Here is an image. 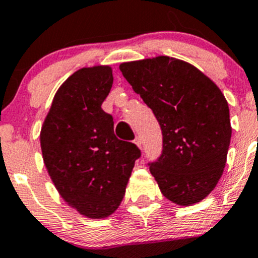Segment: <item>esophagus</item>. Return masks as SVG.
Masks as SVG:
<instances>
[{
	"instance_id": "1",
	"label": "esophagus",
	"mask_w": 258,
	"mask_h": 258,
	"mask_svg": "<svg viewBox=\"0 0 258 258\" xmlns=\"http://www.w3.org/2000/svg\"><path fill=\"white\" fill-rule=\"evenodd\" d=\"M135 144H136V146L139 148H142V141H141V137H136V139H135Z\"/></svg>"
}]
</instances>
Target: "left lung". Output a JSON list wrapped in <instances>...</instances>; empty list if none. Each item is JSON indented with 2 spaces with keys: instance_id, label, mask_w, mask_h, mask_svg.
I'll return each instance as SVG.
<instances>
[{
  "instance_id": "8db88e82",
  "label": "left lung",
  "mask_w": 258,
  "mask_h": 258,
  "mask_svg": "<svg viewBox=\"0 0 258 258\" xmlns=\"http://www.w3.org/2000/svg\"><path fill=\"white\" fill-rule=\"evenodd\" d=\"M119 70L160 123L162 152L148 166L161 192L181 206L197 204L226 165L232 128L225 96L196 67L168 56L124 62Z\"/></svg>"
}]
</instances>
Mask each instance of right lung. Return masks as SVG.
<instances>
[{
  "mask_svg": "<svg viewBox=\"0 0 258 258\" xmlns=\"http://www.w3.org/2000/svg\"><path fill=\"white\" fill-rule=\"evenodd\" d=\"M113 83L110 66L81 69L63 82L41 130L43 162L62 199L81 215L105 218L124 196L141 151L114 136L101 108Z\"/></svg>",
  "mask_w": 258,
  "mask_h": 258,
  "instance_id": "add662e5",
  "label": "right lung"
}]
</instances>
